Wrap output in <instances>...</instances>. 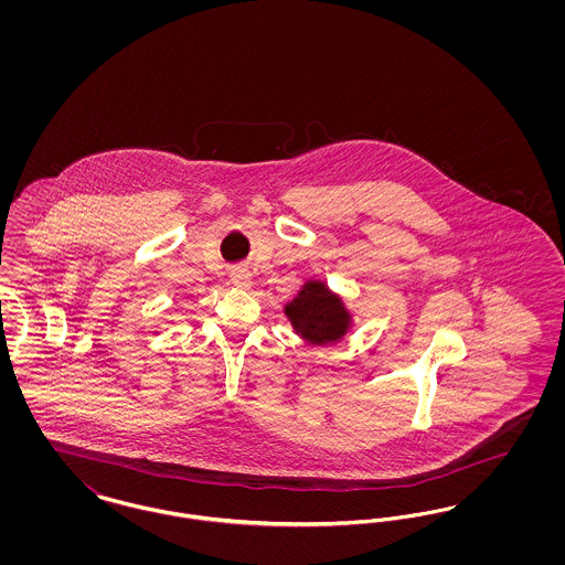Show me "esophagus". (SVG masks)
Wrapping results in <instances>:
<instances>
[{
	"instance_id": "esophagus-1",
	"label": "esophagus",
	"mask_w": 565,
	"mask_h": 565,
	"mask_svg": "<svg viewBox=\"0 0 565 565\" xmlns=\"http://www.w3.org/2000/svg\"><path fill=\"white\" fill-rule=\"evenodd\" d=\"M231 281L235 286H239V288H249L252 286V273L243 269V267H237V269H233V273H231Z\"/></svg>"
}]
</instances>
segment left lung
<instances>
[{
	"instance_id": "1",
	"label": "left lung",
	"mask_w": 565,
	"mask_h": 565,
	"mask_svg": "<svg viewBox=\"0 0 565 565\" xmlns=\"http://www.w3.org/2000/svg\"><path fill=\"white\" fill-rule=\"evenodd\" d=\"M296 334L313 345L341 341L351 326V316L341 296L328 290L318 279H309L300 292L284 307Z\"/></svg>"
}]
</instances>
